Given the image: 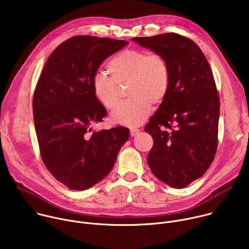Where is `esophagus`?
Masks as SVG:
<instances>
[{
  "mask_svg": "<svg viewBox=\"0 0 249 249\" xmlns=\"http://www.w3.org/2000/svg\"><path fill=\"white\" fill-rule=\"evenodd\" d=\"M139 132H140V130H139V129H136V128L134 129V128H133V129H131V130H130V135H131L132 137H135V136H137V135H138V133H139Z\"/></svg>",
  "mask_w": 249,
  "mask_h": 249,
  "instance_id": "1",
  "label": "esophagus"
}]
</instances>
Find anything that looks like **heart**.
Wrapping results in <instances>:
<instances>
[{"label": "heart", "instance_id": "obj_1", "mask_svg": "<svg viewBox=\"0 0 249 249\" xmlns=\"http://www.w3.org/2000/svg\"><path fill=\"white\" fill-rule=\"evenodd\" d=\"M110 78L97 74L92 80L96 100L107 109H114L120 102L119 87L127 88L131 99L122 103L111 114L110 120L118 125L137 127L151 112V105L158 106L165 98L170 71L166 58L160 53L127 49L115 55L107 64Z\"/></svg>", "mask_w": 249, "mask_h": 249}]
</instances>
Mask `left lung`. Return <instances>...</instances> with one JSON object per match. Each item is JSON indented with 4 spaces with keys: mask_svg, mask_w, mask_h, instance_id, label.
<instances>
[{
    "mask_svg": "<svg viewBox=\"0 0 249 249\" xmlns=\"http://www.w3.org/2000/svg\"><path fill=\"white\" fill-rule=\"evenodd\" d=\"M132 40L168 62L167 94L145 127L154 139L148 163L160 181L184 188L207 171L217 152L220 99L212 70L199 46L182 35Z\"/></svg>",
    "mask_w": 249,
    "mask_h": 249,
    "instance_id": "1",
    "label": "left lung"
}]
</instances>
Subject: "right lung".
<instances>
[{"label": "right lung", "instance_id": "obj_1", "mask_svg": "<svg viewBox=\"0 0 249 249\" xmlns=\"http://www.w3.org/2000/svg\"><path fill=\"white\" fill-rule=\"evenodd\" d=\"M128 44L89 35L70 38L51 53L34 90L42 160L70 189H89L102 180L129 139V129L120 126L89 134L107 113L93 95L92 80L102 62Z\"/></svg>", "mask_w": 249, "mask_h": 249}]
</instances>
